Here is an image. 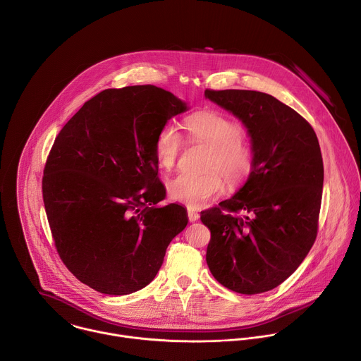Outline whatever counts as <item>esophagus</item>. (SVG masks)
Masks as SVG:
<instances>
[{"label":"esophagus","mask_w":361,"mask_h":361,"mask_svg":"<svg viewBox=\"0 0 361 361\" xmlns=\"http://www.w3.org/2000/svg\"><path fill=\"white\" fill-rule=\"evenodd\" d=\"M187 215H188V221L190 222H195L200 218V214L195 209H192V208L187 209Z\"/></svg>","instance_id":"obj_1"}]
</instances>
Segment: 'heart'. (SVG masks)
Instances as JSON below:
<instances>
[{
	"instance_id": "1",
	"label": "heart",
	"mask_w": 361,
	"mask_h": 361,
	"mask_svg": "<svg viewBox=\"0 0 361 361\" xmlns=\"http://www.w3.org/2000/svg\"><path fill=\"white\" fill-rule=\"evenodd\" d=\"M190 142L208 146L201 173H180L167 183L169 195L190 208L204 207L219 195L225 183L231 187L244 183L255 163V150L243 139V128L231 117L202 110L188 116L184 122ZM183 136L173 125L163 126L154 142V152L161 169L176 167L183 150Z\"/></svg>"
}]
</instances>
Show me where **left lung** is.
Returning a JSON list of instances; mask_svg holds the SVG:
<instances>
[{
	"instance_id": "8db88e82",
	"label": "left lung",
	"mask_w": 361,
	"mask_h": 361,
	"mask_svg": "<svg viewBox=\"0 0 361 361\" xmlns=\"http://www.w3.org/2000/svg\"><path fill=\"white\" fill-rule=\"evenodd\" d=\"M205 97L243 120L255 150L244 187L201 212L211 232L207 264L236 293L268 292L298 269L316 241L323 190L319 140L305 117L268 93L205 89Z\"/></svg>"
}]
</instances>
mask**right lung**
<instances>
[{
  "instance_id": "add662e5",
  "label": "right lung",
  "mask_w": 361,
  "mask_h": 361,
  "mask_svg": "<svg viewBox=\"0 0 361 361\" xmlns=\"http://www.w3.org/2000/svg\"><path fill=\"white\" fill-rule=\"evenodd\" d=\"M185 110L153 85L106 89L54 142L42 197L55 248L76 279L100 293L147 286L188 222L184 207H157L166 188L154 152L159 130Z\"/></svg>"
}]
</instances>
